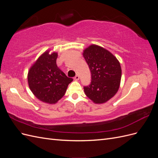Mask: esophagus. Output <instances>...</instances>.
Segmentation results:
<instances>
[{
  "label": "esophagus",
  "mask_w": 158,
  "mask_h": 158,
  "mask_svg": "<svg viewBox=\"0 0 158 158\" xmlns=\"http://www.w3.org/2000/svg\"><path fill=\"white\" fill-rule=\"evenodd\" d=\"M74 80H76V81H78V80L80 79L79 75H78V74H76V75L75 76V77L74 78Z\"/></svg>",
  "instance_id": "34e87169"
}]
</instances>
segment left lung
Returning a JSON list of instances; mask_svg holds the SVG:
<instances>
[{
    "mask_svg": "<svg viewBox=\"0 0 158 158\" xmlns=\"http://www.w3.org/2000/svg\"><path fill=\"white\" fill-rule=\"evenodd\" d=\"M83 56L92 74L91 84L84 87L85 95L94 103L107 102L117 94L120 86V63L111 52L97 45L85 49Z\"/></svg>",
    "mask_w": 158,
    "mask_h": 158,
    "instance_id": "obj_1",
    "label": "left lung"
}]
</instances>
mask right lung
Listing matches in <instances>:
<instances>
[{
	"label": "right lung",
	"instance_id": "obj_1",
	"mask_svg": "<svg viewBox=\"0 0 158 158\" xmlns=\"http://www.w3.org/2000/svg\"><path fill=\"white\" fill-rule=\"evenodd\" d=\"M45 51L31 66L27 74L28 85L40 101L55 104L64 96L73 79L68 78L59 69L56 60L58 53Z\"/></svg>",
	"mask_w": 158,
	"mask_h": 158
}]
</instances>
